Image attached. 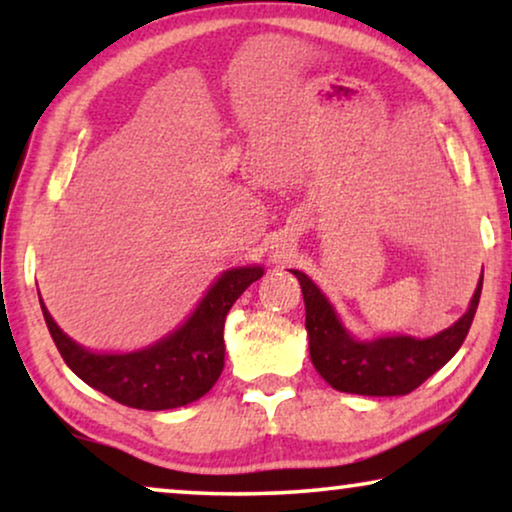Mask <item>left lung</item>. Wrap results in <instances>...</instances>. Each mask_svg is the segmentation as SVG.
I'll return each instance as SVG.
<instances>
[{"label": "left lung", "instance_id": "obj_1", "mask_svg": "<svg viewBox=\"0 0 512 512\" xmlns=\"http://www.w3.org/2000/svg\"><path fill=\"white\" fill-rule=\"evenodd\" d=\"M298 277L305 298V328L310 335V359L317 373L333 389L361 396H405L445 366L464 345L480 303L482 277L471 305L457 324L426 340L410 335L356 340L340 324L338 314L317 284L300 270Z\"/></svg>", "mask_w": 512, "mask_h": 512}]
</instances>
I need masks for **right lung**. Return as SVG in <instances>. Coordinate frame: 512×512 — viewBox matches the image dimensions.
Segmentation results:
<instances>
[{
    "mask_svg": "<svg viewBox=\"0 0 512 512\" xmlns=\"http://www.w3.org/2000/svg\"><path fill=\"white\" fill-rule=\"evenodd\" d=\"M261 277L263 268L258 265L223 272L184 326L156 345L130 354L88 352L60 331L44 303L41 312L60 356L88 387L128 408L170 410L198 401L219 380L226 359V314L247 286Z\"/></svg>",
    "mask_w": 512,
    "mask_h": 512,
    "instance_id": "1",
    "label": "right lung"
}]
</instances>
